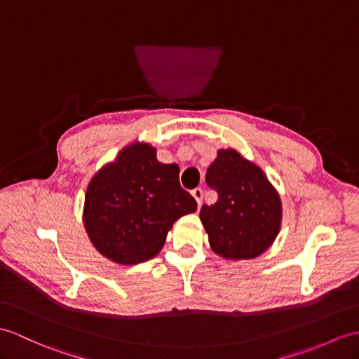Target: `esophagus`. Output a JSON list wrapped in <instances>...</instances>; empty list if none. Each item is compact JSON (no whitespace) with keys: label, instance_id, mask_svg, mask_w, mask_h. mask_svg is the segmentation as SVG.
<instances>
[{"label":"esophagus","instance_id":"esophagus-1","mask_svg":"<svg viewBox=\"0 0 359 359\" xmlns=\"http://www.w3.org/2000/svg\"><path fill=\"white\" fill-rule=\"evenodd\" d=\"M191 194H193V197L196 198V202L198 206H202V202H203V189L202 188H194L193 191H191Z\"/></svg>","mask_w":359,"mask_h":359}]
</instances>
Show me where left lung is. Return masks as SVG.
<instances>
[{"instance_id": "1", "label": "left lung", "mask_w": 359, "mask_h": 359, "mask_svg": "<svg viewBox=\"0 0 359 359\" xmlns=\"http://www.w3.org/2000/svg\"><path fill=\"white\" fill-rule=\"evenodd\" d=\"M206 183L219 194L217 202L200 210L212 251L231 260L263 254L281 222L280 197L264 172L228 148L210 165Z\"/></svg>"}]
</instances>
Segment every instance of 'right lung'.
I'll use <instances>...</instances> for the list:
<instances>
[{
	"label": "right lung",
	"mask_w": 359,
	"mask_h": 359,
	"mask_svg": "<svg viewBox=\"0 0 359 359\" xmlns=\"http://www.w3.org/2000/svg\"><path fill=\"white\" fill-rule=\"evenodd\" d=\"M196 210L179 166L157 161L151 145L133 144L88 183L84 224L102 255L137 264L159 254L172 223Z\"/></svg>",
	"instance_id": "right-lung-1"
}]
</instances>
